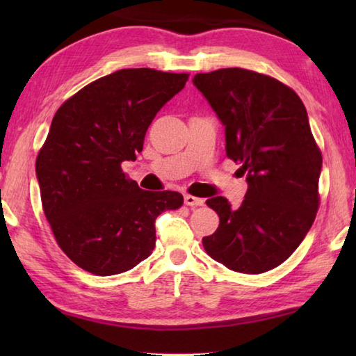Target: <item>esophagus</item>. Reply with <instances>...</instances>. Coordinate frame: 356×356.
<instances>
[{
    "mask_svg": "<svg viewBox=\"0 0 356 356\" xmlns=\"http://www.w3.org/2000/svg\"><path fill=\"white\" fill-rule=\"evenodd\" d=\"M184 201H185L186 206H190V207H197V206H202V204H204V200H201V197H196V196H191V195H185Z\"/></svg>",
    "mask_w": 356,
    "mask_h": 356,
    "instance_id": "34e87169",
    "label": "esophagus"
}]
</instances>
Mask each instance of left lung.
Returning <instances> with one entry per match:
<instances>
[{"mask_svg": "<svg viewBox=\"0 0 356 356\" xmlns=\"http://www.w3.org/2000/svg\"><path fill=\"white\" fill-rule=\"evenodd\" d=\"M193 84L225 125L226 155L242 163L248 184L237 207L207 200L220 226L204 248L234 272H268L298 248L318 209L322 154L308 113L291 88L252 70L197 74Z\"/></svg>", "mask_w": 356, "mask_h": 356, "instance_id": "obj_1", "label": "left lung"}]
</instances>
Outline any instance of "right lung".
Masks as SVG:
<instances>
[{
  "mask_svg": "<svg viewBox=\"0 0 356 356\" xmlns=\"http://www.w3.org/2000/svg\"><path fill=\"white\" fill-rule=\"evenodd\" d=\"M188 75L122 69L64 102L35 160L42 207L70 261L100 276L118 275L149 257L155 220L179 209L177 191H144L125 177L144 135Z\"/></svg>",
  "mask_w": 356,
  "mask_h": 356,
  "instance_id": "add662e5",
  "label": "right lung"
}]
</instances>
